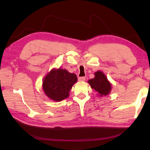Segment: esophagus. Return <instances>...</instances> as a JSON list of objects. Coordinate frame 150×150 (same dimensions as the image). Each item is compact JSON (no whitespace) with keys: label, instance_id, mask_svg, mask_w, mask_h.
<instances>
[{"label":"esophagus","instance_id":"34e87169","mask_svg":"<svg viewBox=\"0 0 150 150\" xmlns=\"http://www.w3.org/2000/svg\"><path fill=\"white\" fill-rule=\"evenodd\" d=\"M86 79L85 77H79L78 78V81H84Z\"/></svg>","mask_w":150,"mask_h":150}]
</instances>
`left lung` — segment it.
Returning <instances> with one entry per match:
<instances>
[{"mask_svg":"<svg viewBox=\"0 0 150 150\" xmlns=\"http://www.w3.org/2000/svg\"><path fill=\"white\" fill-rule=\"evenodd\" d=\"M94 75V78L89 79L88 83L99 96H106L111 91V84L103 72L98 71Z\"/></svg>","mask_w":150,"mask_h":150,"instance_id":"obj_1","label":"left lung"}]
</instances>
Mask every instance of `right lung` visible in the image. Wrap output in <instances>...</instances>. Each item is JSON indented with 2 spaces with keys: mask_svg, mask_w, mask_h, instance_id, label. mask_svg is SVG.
I'll list each match as a JSON object with an SVG mask.
<instances>
[{
  "mask_svg": "<svg viewBox=\"0 0 150 150\" xmlns=\"http://www.w3.org/2000/svg\"><path fill=\"white\" fill-rule=\"evenodd\" d=\"M78 78L66 69H53L45 76L42 82L44 92L53 101H61L69 96V92Z\"/></svg>",
  "mask_w": 150,
  "mask_h": 150,
  "instance_id": "right-lung-1",
  "label": "right lung"
}]
</instances>
